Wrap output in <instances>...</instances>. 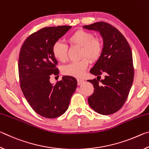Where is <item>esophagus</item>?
<instances>
[{
  "mask_svg": "<svg viewBox=\"0 0 149 149\" xmlns=\"http://www.w3.org/2000/svg\"><path fill=\"white\" fill-rule=\"evenodd\" d=\"M77 84H78V85L81 84L82 83L84 82V79H79V78H78V79H77Z\"/></svg>",
  "mask_w": 149,
  "mask_h": 149,
  "instance_id": "obj_1",
  "label": "esophagus"
}]
</instances>
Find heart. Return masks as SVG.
I'll use <instances>...</instances> for the list:
<instances>
[{"label": "heart", "mask_w": 149, "mask_h": 149, "mask_svg": "<svg viewBox=\"0 0 149 149\" xmlns=\"http://www.w3.org/2000/svg\"><path fill=\"white\" fill-rule=\"evenodd\" d=\"M70 45L81 47L80 56L78 61L72 62L64 65L62 68L63 74L73 77H81L89 65V60L96 61L102 54L103 42L98 37H94L93 33L84 29H78L67 37ZM52 53L56 60L64 62L68 57L66 45L56 41L52 45Z\"/></svg>", "instance_id": "obj_1"}]
</instances>
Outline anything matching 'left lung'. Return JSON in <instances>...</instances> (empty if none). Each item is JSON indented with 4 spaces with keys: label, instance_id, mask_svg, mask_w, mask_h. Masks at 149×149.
Masks as SVG:
<instances>
[{
    "label": "left lung",
    "instance_id": "1",
    "mask_svg": "<svg viewBox=\"0 0 149 149\" xmlns=\"http://www.w3.org/2000/svg\"><path fill=\"white\" fill-rule=\"evenodd\" d=\"M84 27L99 31L104 40L102 54L90 70L98 77L88 80L94 87L88 103L99 114H112L125 104L133 84L132 49L122 33L107 22H96ZM102 74L105 75V78L100 80Z\"/></svg>",
    "mask_w": 149,
    "mask_h": 149
}]
</instances>
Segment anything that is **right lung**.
Wrapping results in <instances>:
<instances>
[{
	"label": "right lung",
	"instance_id": "obj_1",
	"mask_svg": "<svg viewBox=\"0 0 149 149\" xmlns=\"http://www.w3.org/2000/svg\"><path fill=\"white\" fill-rule=\"evenodd\" d=\"M71 27H43L30 35L20 50V87L31 107L42 117L55 118L64 114L76 89L74 77L63 76L54 85L49 81L52 75L59 73L58 62L52 53V45Z\"/></svg>",
	"mask_w": 149,
	"mask_h": 149
}]
</instances>
